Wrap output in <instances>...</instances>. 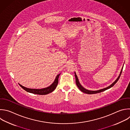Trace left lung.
I'll return each instance as SVG.
<instances>
[{
  "instance_id": "1",
  "label": "left lung",
  "mask_w": 130,
  "mask_h": 130,
  "mask_svg": "<svg viewBox=\"0 0 130 130\" xmlns=\"http://www.w3.org/2000/svg\"><path fill=\"white\" fill-rule=\"evenodd\" d=\"M122 69H123V67L122 68V69H121V71H120V74H119V76H118V78L115 80V81L114 83H113L110 86H109V87H107V88H104V89H101V90H97V91H90V90H87V89H85V88L83 87V86H82V85H81L80 84V83H79L78 80V78H77V75H76L75 72H74V73H75V83H76V85H77V87L78 88V89H79L82 92H84V93H86V94H96V93H100V92H103V91H105V90H107V89H109V88L112 87L116 83V82L118 80V79H119V77H120V75H121V72H122Z\"/></svg>"
}]
</instances>
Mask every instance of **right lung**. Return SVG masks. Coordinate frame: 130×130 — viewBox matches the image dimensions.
I'll return each instance as SVG.
<instances>
[{
	"label": "right lung",
	"instance_id": "1",
	"mask_svg": "<svg viewBox=\"0 0 130 130\" xmlns=\"http://www.w3.org/2000/svg\"><path fill=\"white\" fill-rule=\"evenodd\" d=\"M60 75V74L57 75L54 83L50 86H49V87H48L47 88H45L43 89H30V88H26L19 84V85L20 86V87L22 88H23L24 90H25L26 91H27L28 92L31 93L33 94H39V95H46V94H49L50 93L52 92L56 88L57 86L58 85V78H59Z\"/></svg>",
	"mask_w": 130,
	"mask_h": 130
}]
</instances>
